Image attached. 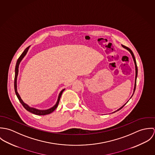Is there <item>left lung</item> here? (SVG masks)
<instances>
[{
  "label": "left lung",
  "instance_id": "1",
  "mask_svg": "<svg viewBox=\"0 0 155 155\" xmlns=\"http://www.w3.org/2000/svg\"><path fill=\"white\" fill-rule=\"evenodd\" d=\"M122 47L123 48H125L126 49H127L130 53H131V55H132V57H133V60H134V64H135V84H134V91H133V95H132V96H131V97H133V94H134V92H135V88H136V82H137V74H138V68H137V63H136V60H135V57H134V54H133V51L129 48H128V47H127V46H124V45H122ZM128 102V101L124 104V105H123L121 107H120L119 109H117V110L115 111H114L113 113H114V112H116V111H119V110H120L122 108H123V107Z\"/></svg>",
  "mask_w": 155,
  "mask_h": 155
}]
</instances>
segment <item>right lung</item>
<instances>
[{"label":"right lung","mask_w":155,"mask_h":155,"mask_svg":"<svg viewBox=\"0 0 155 155\" xmlns=\"http://www.w3.org/2000/svg\"><path fill=\"white\" fill-rule=\"evenodd\" d=\"M30 47V46H28L27 48H25V49L24 51V52H22V54L20 55V57H19V58L18 59L17 61V63H16V66H15V78H14V89H15V94H16V95L18 98V99L19 100L20 102L21 103V104H22V106L27 110V111H28L30 113H32L33 114H35L36 115H46V114H50L52 112H53L56 109V108L58 107V103H59V101H60V98H61V96L63 92V91L65 90V89H63V90H61V91L60 92L59 95H58V100H57V101L56 103V104L53 106L50 109H46V110H39V109H37L36 108H34V107H30L28 105H27V104H25L23 101H22L20 95H19L18 91H17V76H18V68H19V65L21 61L23 58L25 56L26 54L27 53V51L29 49V48Z\"/></svg>","instance_id":"add662e5"}]
</instances>
